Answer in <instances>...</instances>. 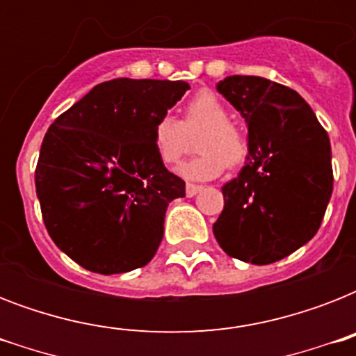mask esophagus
Returning a JSON list of instances; mask_svg holds the SVG:
<instances>
[{
	"label": "esophagus",
	"instance_id": "1",
	"mask_svg": "<svg viewBox=\"0 0 356 356\" xmlns=\"http://www.w3.org/2000/svg\"><path fill=\"white\" fill-rule=\"evenodd\" d=\"M197 192H201L200 184H186V195H188V197H194Z\"/></svg>",
	"mask_w": 356,
	"mask_h": 356
}]
</instances>
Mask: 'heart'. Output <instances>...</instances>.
I'll list each match as a JSON object with an SVG mask.
<instances>
[{"label": "heart", "mask_w": 356, "mask_h": 356, "mask_svg": "<svg viewBox=\"0 0 356 356\" xmlns=\"http://www.w3.org/2000/svg\"><path fill=\"white\" fill-rule=\"evenodd\" d=\"M197 136L200 156L183 162L177 173L186 181H211L222 175L225 166H236L245 159L248 144L240 129L229 122L227 107L216 94L201 90L190 97L184 107L183 122L172 114H164L153 127V144L164 164H173L181 159L188 134Z\"/></svg>", "instance_id": "b5f03b06"}]
</instances>
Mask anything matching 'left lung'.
<instances>
[{"label": "left lung", "mask_w": 356, "mask_h": 356, "mask_svg": "<svg viewBox=\"0 0 356 356\" xmlns=\"http://www.w3.org/2000/svg\"><path fill=\"white\" fill-rule=\"evenodd\" d=\"M248 125L245 166L222 186L212 225L220 248L243 262L284 259L318 233L332 194L331 142L298 92L257 75L216 85Z\"/></svg>", "instance_id": "left-lung-1"}]
</instances>
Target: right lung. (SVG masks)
<instances>
[{"label": "right lung", "mask_w": 356, "mask_h": 356, "mask_svg": "<svg viewBox=\"0 0 356 356\" xmlns=\"http://www.w3.org/2000/svg\"><path fill=\"white\" fill-rule=\"evenodd\" d=\"M188 88L184 81H107L47 129L35 172L42 218L57 248L86 270L125 273L155 257L184 181L161 161L153 127Z\"/></svg>", "instance_id": "1"}]
</instances>
